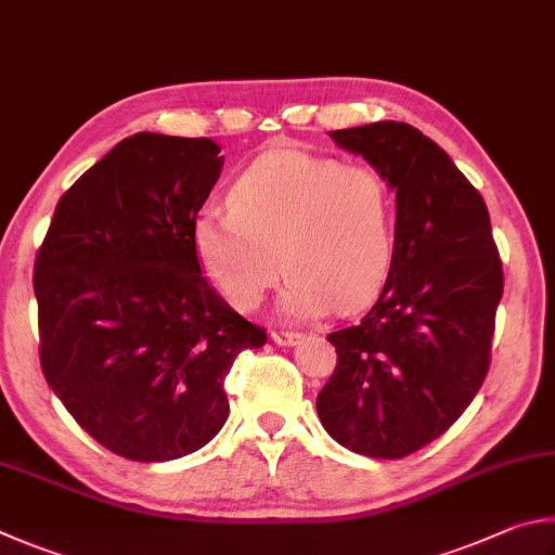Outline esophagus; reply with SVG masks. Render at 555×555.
Returning a JSON list of instances; mask_svg holds the SVG:
<instances>
[{
	"label": "esophagus",
	"mask_w": 555,
	"mask_h": 555,
	"mask_svg": "<svg viewBox=\"0 0 555 555\" xmlns=\"http://www.w3.org/2000/svg\"><path fill=\"white\" fill-rule=\"evenodd\" d=\"M270 338L278 346H293V344L299 341V338H302V334H297V332H270Z\"/></svg>",
	"instance_id": "1"
}]
</instances>
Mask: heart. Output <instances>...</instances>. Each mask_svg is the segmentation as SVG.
Here are the masks:
<instances>
[{
    "label": "heart",
    "mask_w": 555,
    "mask_h": 555,
    "mask_svg": "<svg viewBox=\"0 0 555 555\" xmlns=\"http://www.w3.org/2000/svg\"><path fill=\"white\" fill-rule=\"evenodd\" d=\"M227 209L202 211L192 243L204 275L241 312L260 307L283 268L287 317L361 307L390 275L395 192L371 163L272 149L233 180Z\"/></svg>",
    "instance_id": "b5f03b06"
}]
</instances>
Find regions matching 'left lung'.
I'll return each mask as SVG.
<instances>
[{"mask_svg":"<svg viewBox=\"0 0 555 555\" xmlns=\"http://www.w3.org/2000/svg\"><path fill=\"white\" fill-rule=\"evenodd\" d=\"M395 190V260L356 326L326 338L336 367L317 395L324 429L371 459H404L449 429L490 371L502 260L480 192L404 121L332 131Z\"/></svg>","mask_w":555,"mask_h":555,"instance_id":"8db88e82","label":"left lung"}]
</instances>
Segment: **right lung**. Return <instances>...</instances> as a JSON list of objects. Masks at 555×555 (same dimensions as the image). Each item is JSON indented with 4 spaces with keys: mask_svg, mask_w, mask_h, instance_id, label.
I'll list each match as a JSON object with an SVG mask.
<instances>
[{
    "mask_svg": "<svg viewBox=\"0 0 555 555\" xmlns=\"http://www.w3.org/2000/svg\"><path fill=\"white\" fill-rule=\"evenodd\" d=\"M211 139L133 133L61 202L38 248V358L46 383L104 449L182 459L227 422L223 377L268 341L223 302L192 223L219 180Z\"/></svg>",
    "mask_w": 555,
    "mask_h": 555,
    "instance_id": "add662e5",
    "label": "right lung"
}]
</instances>
